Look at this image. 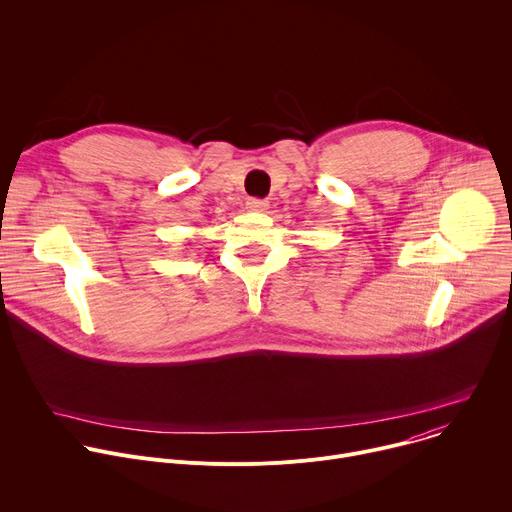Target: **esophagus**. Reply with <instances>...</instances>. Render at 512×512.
<instances>
[{"instance_id":"obj_1","label":"esophagus","mask_w":512,"mask_h":512,"mask_svg":"<svg viewBox=\"0 0 512 512\" xmlns=\"http://www.w3.org/2000/svg\"><path fill=\"white\" fill-rule=\"evenodd\" d=\"M247 208H249L251 212H267L269 202H267V200H259V198H249V200H247Z\"/></svg>"}]
</instances>
